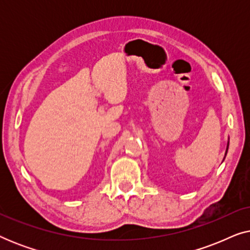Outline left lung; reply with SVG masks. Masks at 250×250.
Masks as SVG:
<instances>
[{"mask_svg": "<svg viewBox=\"0 0 250 250\" xmlns=\"http://www.w3.org/2000/svg\"><path fill=\"white\" fill-rule=\"evenodd\" d=\"M228 148H229V143H228ZM227 151H228V149H227ZM225 155H227V153H225Z\"/></svg>", "mask_w": 250, "mask_h": 250, "instance_id": "1", "label": "left lung"}]
</instances>
